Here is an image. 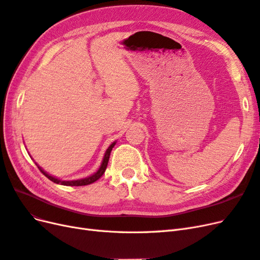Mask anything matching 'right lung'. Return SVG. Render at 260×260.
Segmentation results:
<instances>
[{"mask_svg": "<svg viewBox=\"0 0 260 260\" xmlns=\"http://www.w3.org/2000/svg\"><path fill=\"white\" fill-rule=\"evenodd\" d=\"M116 142H117V141H115V142H113L111 145L108 146V148L106 149V152H105L104 157H103V160H102V164H101L100 168L98 169V171H96V172H94L93 175H91V176H89V177H86V178L78 179V180H68V181H66V180H60V179H58V178H56V177L51 176L50 174H48V172L44 171L40 166H39L38 164H36V165H37L38 168L40 169V171L42 172V174H43L46 178L50 179L51 181H53V182H54V183H56V184H61V185H70V186H81V185H88V184H91V183H93V182H95L96 180H99L102 176L104 175V172H105L106 167H107L108 160H109V155H111V152H112L113 147L115 146Z\"/></svg>", "mask_w": 260, "mask_h": 260, "instance_id": "1", "label": "right lung"}]
</instances>
